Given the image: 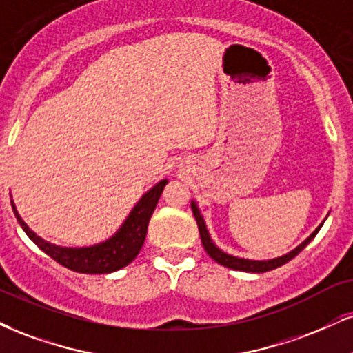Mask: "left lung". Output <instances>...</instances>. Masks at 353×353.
Returning <instances> with one entry per match:
<instances>
[{"mask_svg":"<svg viewBox=\"0 0 353 353\" xmlns=\"http://www.w3.org/2000/svg\"><path fill=\"white\" fill-rule=\"evenodd\" d=\"M190 207H192V212H194V217H195V222H197V227H199V233H201V240H202V245L203 248H205V252L209 253V256L212 260H215L219 263V265L225 266V268H230V270H235V271H246V273H265V271H271L274 268H279V266H283L284 263H288L292 258L296 256V254L303 252V250L311 243L314 236L317 235L321 230V227L324 225L322 222L319 227L314 230L311 235L305 239L303 243L296 246L294 250H291L290 253L283 254V256H278V258H270V260H248V258H240V256H233V254L223 252V250H220L217 245L214 243V240H212L209 230H207V225H205V220H203L201 210H199L197 207V202L192 201L190 203Z\"/></svg>","mask_w":353,"mask_h":353,"instance_id":"8db88e82","label":"left lung"}]
</instances>
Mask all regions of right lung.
Listing matches in <instances>:
<instances>
[{"mask_svg": "<svg viewBox=\"0 0 353 353\" xmlns=\"http://www.w3.org/2000/svg\"><path fill=\"white\" fill-rule=\"evenodd\" d=\"M165 184H168V179L159 181L154 188L143 194V197L136 202L133 210L130 212L128 217L121 223V227L110 239L90 246H61L46 241L37 233H34L26 222L21 219L12 199L11 205L21 228L52 260L61 263L65 268L77 271V273L105 274L125 268L126 265H130L138 256L144 239H146L148 223H150L152 212L158 205Z\"/></svg>", "mask_w": 353, "mask_h": 353, "instance_id": "obj_1", "label": "right lung"}]
</instances>
